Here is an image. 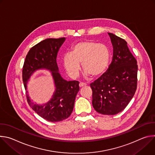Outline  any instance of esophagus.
Instances as JSON below:
<instances>
[{
  "label": "esophagus",
  "mask_w": 155,
  "mask_h": 155,
  "mask_svg": "<svg viewBox=\"0 0 155 155\" xmlns=\"http://www.w3.org/2000/svg\"><path fill=\"white\" fill-rule=\"evenodd\" d=\"M86 83H83V82H80V83H79V86L80 87H83V86H86Z\"/></svg>",
  "instance_id": "obj_1"
}]
</instances>
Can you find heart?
<instances>
[{"label":"heart","instance_id":"heart-1","mask_svg":"<svg viewBox=\"0 0 155 155\" xmlns=\"http://www.w3.org/2000/svg\"><path fill=\"white\" fill-rule=\"evenodd\" d=\"M110 58V50L104 44L92 40H83L75 44L71 53H66L64 55L63 64L68 74L75 77L79 73L80 62H82L84 71L95 77L104 72Z\"/></svg>","mask_w":155,"mask_h":155}]
</instances>
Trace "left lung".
Masks as SVG:
<instances>
[{"instance_id":"obj_1","label":"left lung","mask_w":155,"mask_h":155,"mask_svg":"<svg viewBox=\"0 0 155 155\" xmlns=\"http://www.w3.org/2000/svg\"><path fill=\"white\" fill-rule=\"evenodd\" d=\"M108 34L114 48L112 62L107 71L90 86L96 111L113 115L123 110L133 97L137 85L138 65L127 42L114 34Z\"/></svg>"}]
</instances>
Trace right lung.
<instances>
[{"instance_id":"right-lung-1","label":"right lung","mask_w":155,"mask_h":155,"mask_svg":"<svg viewBox=\"0 0 155 155\" xmlns=\"http://www.w3.org/2000/svg\"><path fill=\"white\" fill-rule=\"evenodd\" d=\"M64 40L65 37L47 38L32 47L26 55L22 71L26 90L27 81L35 71L45 68L51 71L56 91L50 101L39 105L31 102L26 94L29 106L39 116L51 122L62 121L71 115L76 96L80 90L79 81H66L58 72L57 53Z\"/></svg>"}]
</instances>
